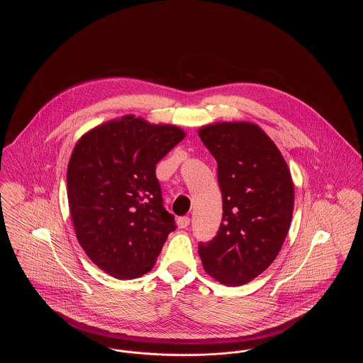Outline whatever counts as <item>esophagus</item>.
I'll list each match as a JSON object with an SVG mask.
<instances>
[{
	"mask_svg": "<svg viewBox=\"0 0 363 363\" xmlns=\"http://www.w3.org/2000/svg\"><path fill=\"white\" fill-rule=\"evenodd\" d=\"M190 225V218L189 216H180L179 219H177V226L180 228V229H184V228H187Z\"/></svg>",
	"mask_w": 363,
	"mask_h": 363,
	"instance_id": "esophagus-1",
	"label": "esophagus"
}]
</instances>
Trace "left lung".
Wrapping results in <instances>:
<instances>
[{
	"instance_id": "8db88e82",
	"label": "left lung",
	"mask_w": 363,
	"mask_h": 363,
	"mask_svg": "<svg viewBox=\"0 0 363 363\" xmlns=\"http://www.w3.org/2000/svg\"><path fill=\"white\" fill-rule=\"evenodd\" d=\"M199 135L218 163L223 213L216 236L200 242L208 274L243 285L278 256L294 212V183L269 137L252 123H216Z\"/></svg>"
}]
</instances>
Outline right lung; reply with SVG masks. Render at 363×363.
Returning <instances> with one entry per match:
<instances>
[{
	"label": "right lung",
	"instance_id": "obj_1",
	"mask_svg": "<svg viewBox=\"0 0 363 363\" xmlns=\"http://www.w3.org/2000/svg\"><path fill=\"white\" fill-rule=\"evenodd\" d=\"M184 137L176 125L124 116L77 143L67 170L71 218L79 245L108 275L147 274L176 229L155 167Z\"/></svg>",
	"mask_w": 363,
	"mask_h": 363
}]
</instances>
